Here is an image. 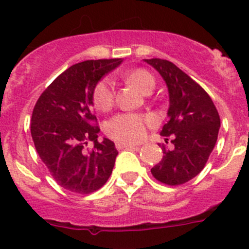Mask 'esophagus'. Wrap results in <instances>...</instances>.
Listing matches in <instances>:
<instances>
[{
	"instance_id": "34e87169",
	"label": "esophagus",
	"mask_w": 249,
	"mask_h": 249,
	"mask_svg": "<svg viewBox=\"0 0 249 249\" xmlns=\"http://www.w3.org/2000/svg\"><path fill=\"white\" fill-rule=\"evenodd\" d=\"M115 148L117 149H124V148H136L134 144H130V143H123V142H117L115 143Z\"/></svg>"
}]
</instances>
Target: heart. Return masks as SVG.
<instances>
[{"label": "heart", "instance_id": "1", "mask_svg": "<svg viewBox=\"0 0 249 249\" xmlns=\"http://www.w3.org/2000/svg\"><path fill=\"white\" fill-rule=\"evenodd\" d=\"M126 80L134 84L143 94H150L155 88V79L145 70H135L126 74ZM95 108L108 110L114 104V89L109 79H102L95 85L92 91ZM152 120L149 117L137 113H120L107 123V134L113 140L123 143H137L143 140L147 126Z\"/></svg>", "mask_w": 249, "mask_h": 249}]
</instances>
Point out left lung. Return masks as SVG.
Here are the masks:
<instances>
[{"instance_id": "8db88e82", "label": "left lung", "mask_w": 249, "mask_h": 249, "mask_svg": "<svg viewBox=\"0 0 249 249\" xmlns=\"http://www.w3.org/2000/svg\"><path fill=\"white\" fill-rule=\"evenodd\" d=\"M166 82L169 88V120L160 134L171 150L162 143V159L150 172L167 185L189 182L205 167L220 127V118L210 95L185 72L169 60L145 59Z\"/></svg>"}]
</instances>
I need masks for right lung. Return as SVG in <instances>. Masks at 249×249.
<instances>
[{
  "instance_id": "right-lung-1",
  "label": "right lung",
  "mask_w": 249,
  "mask_h": 249,
  "mask_svg": "<svg viewBox=\"0 0 249 249\" xmlns=\"http://www.w3.org/2000/svg\"><path fill=\"white\" fill-rule=\"evenodd\" d=\"M122 59L87 60L53 80L35 105L31 136L37 153L60 187L90 194L108 180L118 152L112 141H97L100 127L91 112L92 91ZM89 142L94 143L91 150Z\"/></svg>"
}]
</instances>
